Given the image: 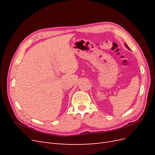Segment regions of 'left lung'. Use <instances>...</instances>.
I'll return each mask as SVG.
<instances>
[{"label": "left lung", "instance_id": "obj_1", "mask_svg": "<svg viewBox=\"0 0 155 155\" xmlns=\"http://www.w3.org/2000/svg\"><path fill=\"white\" fill-rule=\"evenodd\" d=\"M125 46H126V47H127V48L128 49H129V46H127V45L126 43H125Z\"/></svg>", "mask_w": 155, "mask_h": 155}]
</instances>
